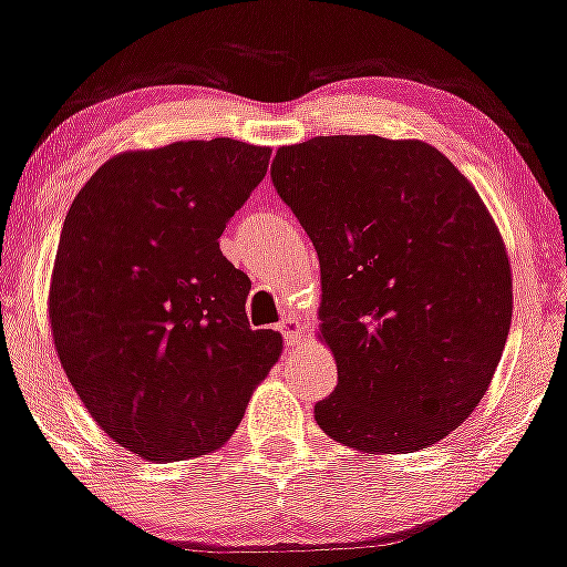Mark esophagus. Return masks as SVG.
<instances>
[{"label":"esophagus","instance_id":"1","mask_svg":"<svg viewBox=\"0 0 567 567\" xmlns=\"http://www.w3.org/2000/svg\"><path fill=\"white\" fill-rule=\"evenodd\" d=\"M279 333H282L288 347H296V343H301V320H298V315L285 317V320L279 322Z\"/></svg>","mask_w":567,"mask_h":567}]
</instances>
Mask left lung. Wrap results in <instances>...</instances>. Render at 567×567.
<instances>
[{
  "instance_id": "8db88e82",
  "label": "left lung",
  "mask_w": 567,
  "mask_h": 567,
  "mask_svg": "<svg viewBox=\"0 0 567 567\" xmlns=\"http://www.w3.org/2000/svg\"><path fill=\"white\" fill-rule=\"evenodd\" d=\"M271 184L320 258L322 432L415 453L464 424L512 324L509 258L470 181L429 143L320 135L279 148Z\"/></svg>"
}]
</instances>
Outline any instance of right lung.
Instances as JSON below:
<instances>
[{"mask_svg": "<svg viewBox=\"0 0 567 567\" xmlns=\"http://www.w3.org/2000/svg\"><path fill=\"white\" fill-rule=\"evenodd\" d=\"M269 154L231 138L127 152L71 202L53 341L97 426L143 458L218 451L282 351V336L250 328V279L218 245Z\"/></svg>", "mask_w": 567, "mask_h": 567, "instance_id": "1", "label": "right lung"}]
</instances>
